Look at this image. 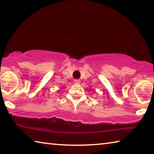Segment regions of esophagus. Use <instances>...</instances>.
Wrapping results in <instances>:
<instances>
[{
  "label": "esophagus",
  "instance_id": "obj_1",
  "mask_svg": "<svg viewBox=\"0 0 154 154\" xmlns=\"http://www.w3.org/2000/svg\"><path fill=\"white\" fill-rule=\"evenodd\" d=\"M74 82H75V83H76V84H79V83H80V80H79V79H75L74 80Z\"/></svg>",
  "mask_w": 154,
  "mask_h": 154
}]
</instances>
